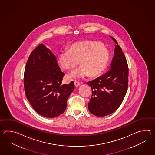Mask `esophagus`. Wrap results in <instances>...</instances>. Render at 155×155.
Masks as SVG:
<instances>
[{"instance_id":"obj_1","label":"esophagus","mask_w":155,"mask_h":155,"mask_svg":"<svg viewBox=\"0 0 155 155\" xmlns=\"http://www.w3.org/2000/svg\"><path fill=\"white\" fill-rule=\"evenodd\" d=\"M74 84H75V86L76 87H79V86L80 85V84L79 82L76 81H74Z\"/></svg>"}]
</instances>
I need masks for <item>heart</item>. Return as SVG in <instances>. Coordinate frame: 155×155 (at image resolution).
I'll use <instances>...</instances> for the list:
<instances>
[{"label": "heart", "mask_w": 155, "mask_h": 155, "mask_svg": "<svg viewBox=\"0 0 155 155\" xmlns=\"http://www.w3.org/2000/svg\"><path fill=\"white\" fill-rule=\"evenodd\" d=\"M109 53L105 47L94 41L73 43L68 51L59 54L58 63L64 70L71 71L80 64L79 69L69 75V79H82L102 74L109 62Z\"/></svg>", "instance_id": "b5f03b06"}]
</instances>
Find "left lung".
Segmentation results:
<instances>
[{
    "label": "left lung",
    "mask_w": 155,
    "mask_h": 155,
    "mask_svg": "<svg viewBox=\"0 0 155 155\" xmlns=\"http://www.w3.org/2000/svg\"><path fill=\"white\" fill-rule=\"evenodd\" d=\"M110 37L115 46L110 70L102 76L87 82L92 89L88 109L92 114L98 117L115 112L121 105L128 87L129 69L125 56L116 40Z\"/></svg>",
    "instance_id": "8db88e82"
}]
</instances>
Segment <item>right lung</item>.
I'll return each mask as SVG.
<instances>
[{"label": "right lung", "instance_id": "1", "mask_svg": "<svg viewBox=\"0 0 155 155\" xmlns=\"http://www.w3.org/2000/svg\"><path fill=\"white\" fill-rule=\"evenodd\" d=\"M64 75L56 56L44 44L30 54L24 72V89L30 105L40 115L54 118L65 111L75 85L73 81L62 85Z\"/></svg>", "mask_w": 155, "mask_h": 155}]
</instances>
